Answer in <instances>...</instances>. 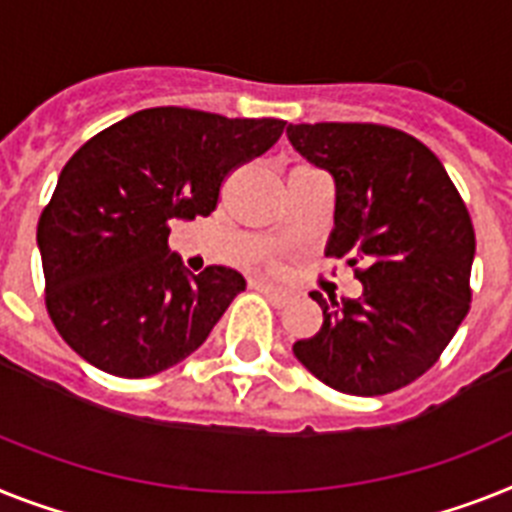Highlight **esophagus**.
Segmentation results:
<instances>
[{
    "instance_id": "34e87169",
    "label": "esophagus",
    "mask_w": 512,
    "mask_h": 512,
    "mask_svg": "<svg viewBox=\"0 0 512 512\" xmlns=\"http://www.w3.org/2000/svg\"><path fill=\"white\" fill-rule=\"evenodd\" d=\"M251 285H253V290H259V293H264L266 298H269V301H272V303H277V306H282V303L287 301V290H285V287L274 285V282H269V280H253Z\"/></svg>"
}]
</instances>
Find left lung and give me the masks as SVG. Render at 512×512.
I'll use <instances>...</instances> for the list:
<instances>
[{
    "instance_id": "8db88e82",
    "label": "left lung",
    "mask_w": 512,
    "mask_h": 512,
    "mask_svg": "<svg viewBox=\"0 0 512 512\" xmlns=\"http://www.w3.org/2000/svg\"><path fill=\"white\" fill-rule=\"evenodd\" d=\"M293 149L335 180L327 256L358 266L363 295L319 290L324 322L293 345L332 390L374 398L437 363L471 303L476 235L442 162L403 130L371 122L287 125Z\"/></svg>"
}]
</instances>
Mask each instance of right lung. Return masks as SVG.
Wrapping results in <instances>:
<instances>
[{"label":"right lung","mask_w":512,"mask_h":512,"mask_svg":"<svg viewBox=\"0 0 512 512\" xmlns=\"http://www.w3.org/2000/svg\"><path fill=\"white\" fill-rule=\"evenodd\" d=\"M285 120L141 109L83 143L38 219L46 311L96 369L141 379L204 345L243 274H190L170 251L172 219L209 217L235 167L277 143Z\"/></svg>","instance_id":"obj_1"}]
</instances>
